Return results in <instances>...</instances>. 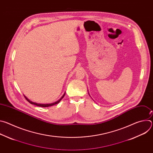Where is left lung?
<instances>
[{
	"mask_svg": "<svg viewBox=\"0 0 153 153\" xmlns=\"http://www.w3.org/2000/svg\"><path fill=\"white\" fill-rule=\"evenodd\" d=\"M88 94H89V93H88ZM89 95H90V94H89Z\"/></svg>",
	"mask_w": 153,
	"mask_h": 153,
	"instance_id": "left-lung-1",
	"label": "left lung"
}]
</instances>
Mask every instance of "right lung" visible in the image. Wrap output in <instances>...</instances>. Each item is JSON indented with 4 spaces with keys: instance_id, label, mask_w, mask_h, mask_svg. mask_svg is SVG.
I'll use <instances>...</instances> for the list:
<instances>
[{
    "instance_id": "add662e5",
    "label": "right lung",
    "mask_w": 153,
    "mask_h": 153,
    "mask_svg": "<svg viewBox=\"0 0 153 153\" xmlns=\"http://www.w3.org/2000/svg\"><path fill=\"white\" fill-rule=\"evenodd\" d=\"M65 93H64V94H63V96L60 97V99H59L57 101H56V102H53V103H46V104H42V103H36V102H32V101H31V100H30L25 96H24V97H25V99L27 100V101L28 102H30L31 104H33V105H36V106H41V107H48V106H53V105H56V104H57V103H59V102H60V101L63 98V97H64V96H65Z\"/></svg>"
}]
</instances>
